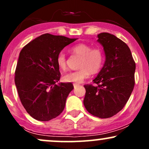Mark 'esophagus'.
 Listing matches in <instances>:
<instances>
[{
    "label": "esophagus",
    "mask_w": 149,
    "mask_h": 149,
    "mask_svg": "<svg viewBox=\"0 0 149 149\" xmlns=\"http://www.w3.org/2000/svg\"><path fill=\"white\" fill-rule=\"evenodd\" d=\"M80 85V84H78V83H73V87H74V88H76L77 87H78Z\"/></svg>",
    "instance_id": "34e87169"
}]
</instances>
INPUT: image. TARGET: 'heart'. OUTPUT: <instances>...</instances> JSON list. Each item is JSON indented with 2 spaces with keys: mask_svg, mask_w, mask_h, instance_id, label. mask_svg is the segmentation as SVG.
<instances>
[{
  "mask_svg": "<svg viewBox=\"0 0 149 149\" xmlns=\"http://www.w3.org/2000/svg\"><path fill=\"white\" fill-rule=\"evenodd\" d=\"M71 52L74 55L80 57L76 71H70L63 76L65 82L80 83L87 78L90 74L99 73L105 61V54L102 47H92L90 44L78 43L71 48ZM56 62L59 69L64 71L66 69L67 59L66 54L60 52L57 54Z\"/></svg>",
  "mask_w": 149,
  "mask_h": 149,
  "instance_id": "obj_1",
  "label": "heart"
}]
</instances>
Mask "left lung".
<instances>
[{
	"instance_id": "8db88e82",
	"label": "left lung",
	"mask_w": 149,
	"mask_h": 149,
	"mask_svg": "<svg viewBox=\"0 0 149 149\" xmlns=\"http://www.w3.org/2000/svg\"><path fill=\"white\" fill-rule=\"evenodd\" d=\"M106 61L92 84L85 85L87 111L100 118H111L123 109L134 87L136 64L127 44L109 33L98 35Z\"/></svg>"
}]
</instances>
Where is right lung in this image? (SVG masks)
<instances>
[{"label": "right lung", "instance_id": "right-lung-1", "mask_svg": "<svg viewBox=\"0 0 149 149\" xmlns=\"http://www.w3.org/2000/svg\"><path fill=\"white\" fill-rule=\"evenodd\" d=\"M77 38L45 33L29 42L19 53L15 83L22 105L33 118L48 121L60 115L73 89L71 83H57L61 73L56 59Z\"/></svg>", "mask_w": 149, "mask_h": 149}]
</instances>
